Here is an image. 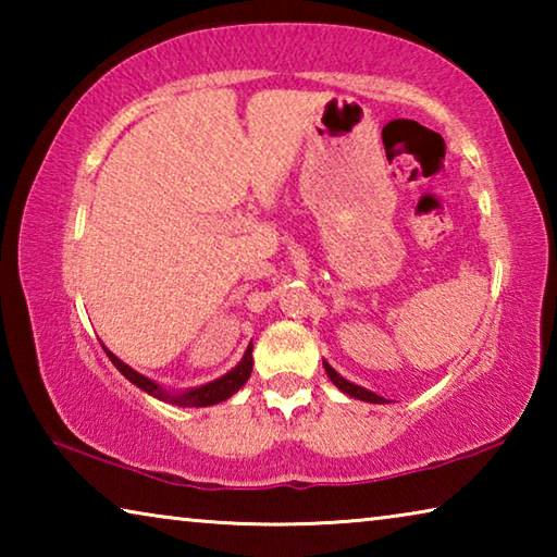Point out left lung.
<instances>
[{"label":"left lung","mask_w":557,"mask_h":557,"mask_svg":"<svg viewBox=\"0 0 557 557\" xmlns=\"http://www.w3.org/2000/svg\"><path fill=\"white\" fill-rule=\"evenodd\" d=\"M324 369H326V373H329V379H332V383L336 385L338 391H344L346 395H351V398H358V400H366V403H385V398H381V395H375V393H371V391H366V388H361V385H354V383H348V381H344L342 375H338L332 366L329 363H324Z\"/></svg>","instance_id":"1"}]
</instances>
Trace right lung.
<instances>
[{
    "mask_svg": "<svg viewBox=\"0 0 557 557\" xmlns=\"http://www.w3.org/2000/svg\"><path fill=\"white\" fill-rule=\"evenodd\" d=\"M102 348H106V346H102ZM106 351H108V348H106ZM108 356H110V361L115 363V369L122 375H125L129 383H135L137 388H143L145 393L154 395V398L164 400V403L184 405V408H206V405H215V403H221L225 398H231V395L238 391L240 385L248 381L250 373H252V344H250L248 351H245V356H243V361L235 366L231 373H225L223 379L213 381L209 385H201V388L186 391V393H166L164 388H159L154 381H149V379H145V375H139L137 371H132L129 366L122 363L117 356H112L110 351H108Z\"/></svg>",
    "mask_w": 557,
    "mask_h": 557,
    "instance_id": "1",
    "label": "right lung"
}]
</instances>
